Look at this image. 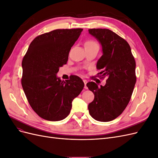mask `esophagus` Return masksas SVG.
<instances>
[{
	"label": "esophagus",
	"mask_w": 158,
	"mask_h": 158,
	"mask_svg": "<svg viewBox=\"0 0 158 158\" xmlns=\"http://www.w3.org/2000/svg\"><path fill=\"white\" fill-rule=\"evenodd\" d=\"M84 88L87 89V86H86V84H87V81L85 80H84Z\"/></svg>",
	"instance_id": "esophagus-1"
}]
</instances>
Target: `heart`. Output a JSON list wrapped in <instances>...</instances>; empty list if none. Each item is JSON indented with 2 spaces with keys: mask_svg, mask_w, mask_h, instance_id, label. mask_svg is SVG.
I'll use <instances>...</instances> for the list:
<instances>
[{
  "mask_svg": "<svg viewBox=\"0 0 158 158\" xmlns=\"http://www.w3.org/2000/svg\"><path fill=\"white\" fill-rule=\"evenodd\" d=\"M85 47H99L98 43L93 40H89L85 42L84 44Z\"/></svg>",
  "mask_w": 158,
  "mask_h": 158,
  "instance_id": "obj_1",
  "label": "heart"
}]
</instances>
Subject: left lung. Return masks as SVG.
Instances as JSON below:
<instances>
[{
    "label": "left lung",
    "instance_id": "left-lung-1",
    "mask_svg": "<svg viewBox=\"0 0 158 158\" xmlns=\"http://www.w3.org/2000/svg\"><path fill=\"white\" fill-rule=\"evenodd\" d=\"M89 33L101 43L103 55L97 63L100 78L107 77L104 86L89 82L86 85L94 94L88 105L90 115L98 121L114 120L130 102L136 84V62L128 42L108 29H89Z\"/></svg>",
    "mask_w": 158,
    "mask_h": 158
}]
</instances>
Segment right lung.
<instances>
[{"mask_svg": "<svg viewBox=\"0 0 158 158\" xmlns=\"http://www.w3.org/2000/svg\"><path fill=\"white\" fill-rule=\"evenodd\" d=\"M83 29H58L37 36L22 60V85L32 109L42 118L61 121L67 117L72 102L84 87L80 77L73 75L62 81L59 68L68 61L71 47Z\"/></svg>", "mask_w": 158, "mask_h": 158, "instance_id": "right-lung-1", "label": "right lung"}]
</instances>
